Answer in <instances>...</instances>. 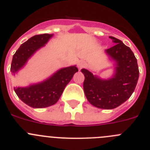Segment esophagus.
<instances>
[{
	"mask_svg": "<svg viewBox=\"0 0 150 150\" xmlns=\"http://www.w3.org/2000/svg\"><path fill=\"white\" fill-rule=\"evenodd\" d=\"M77 67L79 70H81L82 68H83V67H86V63L83 62H79L77 64Z\"/></svg>",
	"mask_w": 150,
	"mask_h": 150,
	"instance_id": "34e87169",
	"label": "esophagus"
}]
</instances>
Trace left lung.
I'll return each instance as SVG.
<instances>
[{"mask_svg":"<svg viewBox=\"0 0 150 150\" xmlns=\"http://www.w3.org/2000/svg\"><path fill=\"white\" fill-rule=\"evenodd\" d=\"M110 38L116 43L106 50L116 62L113 77L101 79L86 69L81 70L85 76L83 89L86 98L95 107L106 110L116 108L126 101L134 91L139 77L137 59L132 50L120 40Z\"/></svg>","mask_w":150,"mask_h":150,"instance_id":"1","label":"left lung"}]
</instances>
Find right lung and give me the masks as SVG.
Segmentation results:
<instances>
[{"mask_svg":"<svg viewBox=\"0 0 150 150\" xmlns=\"http://www.w3.org/2000/svg\"><path fill=\"white\" fill-rule=\"evenodd\" d=\"M52 34L35 35L22 43L13 55L11 64L12 73L15 74L26 63L28 59L38 49L43 46ZM78 71L75 66L62 68L54 75L38 84L28 87H16V93L24 103L34 108H43L53 105L60 98L64 89Z\"/></svg>","mask_w":150,"mask_h":150,"instance_id":"obj_1","label":"right lung"}]
</instances>
